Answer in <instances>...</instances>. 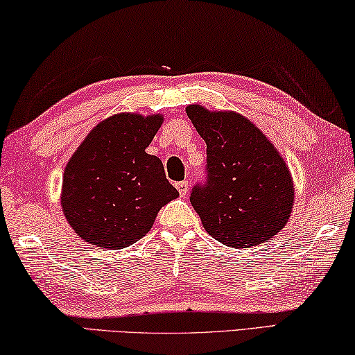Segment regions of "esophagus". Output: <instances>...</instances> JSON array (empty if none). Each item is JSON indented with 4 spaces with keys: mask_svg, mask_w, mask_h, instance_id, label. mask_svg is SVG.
I'll use <instances>...</instances> for the list:
<instances>
[{
    "mask_svg": "<svg viewBox=\"0 0 355 355\" xmlns=\"http://www.w3.org/2000/svg\"><path fill=\"white\" fill-rule=\"evenodd\" d=\"M176 189L179 190V195L185 196V195H187V190H189V181L178 182V184H176Z\"/></svg>",
    "mask_w": 355,
    "mask_h": 355,
    "instance_id": "esophagus-1",
    "label": "esophagus"
}]
</instances>
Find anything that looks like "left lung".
<instances>
[{"label": "left lung", "instance_id": "obj_1", "mask_svg": "<svg viewBox=\"0 0 355 355\" xmlns=\"http://www.w3.org/2000/svg\"><path fill=\"white\" fill-rule=\"evenodd\" d=\"M187 116L206 141V181L190 202L205 230L223 245L248 248L275 236L293 211L286 164L252 121L234 112L189 105Z\"/></svg>", "mask_w": 355, "mask_h": 355}]
</instances>
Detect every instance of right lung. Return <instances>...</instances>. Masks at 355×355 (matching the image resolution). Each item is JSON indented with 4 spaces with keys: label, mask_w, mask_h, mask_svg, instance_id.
<instances>
[{
    "label": "right lung",
    "mask_w": 355,
    "mask_h": 355,
    "mask_svg": "<svg viewBox=\"0 0 355 355\" xmlns=\"http://www.w3.org/2000/svg\"><path fill=\"white\" fill-rule=\"evenodd\" d=\"M162 123L160 114L110 116L75 150L64 170L61 206L81 239L103 248L129 247L178 198L164 164L146 153Z\"/></svg>",
    "instance_id": "add662e5"
}]
</instances>
